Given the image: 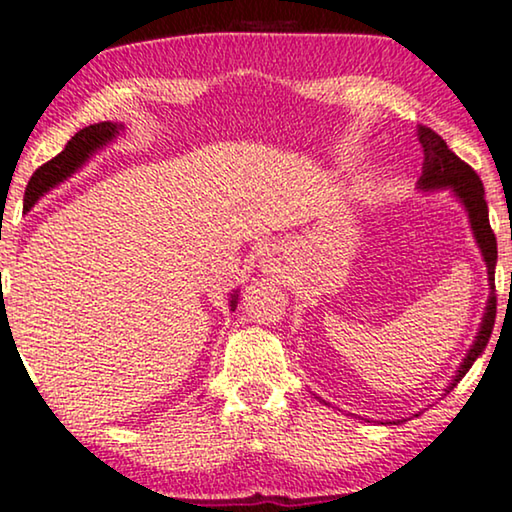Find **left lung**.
Segmentation results:
<instances>
[{
  "label": "left lung",
  "mask_w": 512,
  "mask_h": 512,
  "mask_svg": "<svg viewBox=\"0 0 512 512\" xmlns=\"http://www.w3.org/2000/svg\"><path fill=\"white\" fill-rule=\"evenodd\" d=\"M418 141L423 145V174L418 178V188L421 190H440L449 188L456 197L461 199V204L468 211L470 228H473L475 242L482 251L484 263H487V275H489V301L487 310H484L480 331H477L475 343L470 345L468 355L463 357L459 371H456L454 381L449 383L447 393L463 376L468 374V369L473 367V362L482 355V350L487 348L491 329H494L496 320V287H494V268H496V235L489 225V209L487 199H484V185L480 176L475 174L473 167H468L461 157H456L454 152L447 148V143L442 141V136H437L428 126H418Z\"/></svg>",
  "instance_id": "obj_1"
}]
</instances>
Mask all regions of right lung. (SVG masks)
Returning a JSON list of instances; mask_svg holds the SVG:
<instances>
[{
	"mask_svg": "<svg viewBox=\"0 0 512 512\" xmlns=\"http://www.w3.org/2000/svg\"><path fill=\"white\" fill-rule=\"evenodd\" d=\"M122 124H112V122H101V124H91L79 129L75 136L70 138L68 145H65L63 152H58L56 157L49 159V162L42 164L35 174H32L28 188H25V199H23V209L30 211L35 207V202L44 192H49L51 188H56L58 183H63L65 178H70L77 169H82V164L94 155L96 150H101L103 145H108L112 138L119 134ZM2 277V275H0ZM230 308L235 310L237 305V294H230ZM2 315H4V301L0 305Z\"/></svg>",
	"mask_w": 512,
	"mask_h": 512,
	"instance_id": "add662e5",
	"label": "right lung"
}]
</instances>
